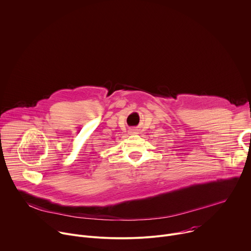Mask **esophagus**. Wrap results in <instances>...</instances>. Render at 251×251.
I'll use <instances>...</instances> for the list:
<instances>
[{"label": "esophagus", "instance_id": "esophagus-1", "mask_svg": "<svg viewBox=\"0 0 251 251\" xmlns=\"http://www.w3.org/2000/svg\"><path fill=\"white\" fill-rule=\"evenodd\" d=\"M129 133L135 134V133H137V129H136V128H131V129L129 130Z\"/></svg>", "mask_w": 251, "mask_h": 251}]
</instances>
